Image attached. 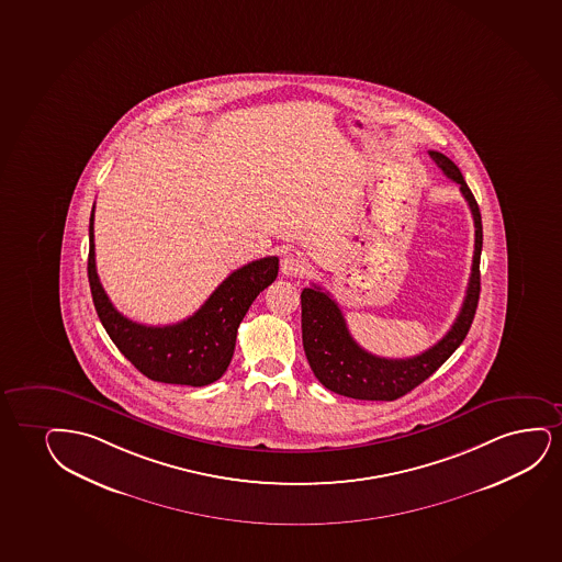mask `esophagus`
I'll return each mask as SVG.
<instances>
[{"label":"esophagus","mask_w":562,"mask_h":562,"mask_svg":"<svg viewBox=\"0 0 562 562\" xmlns=\"http://www.w3.org/2000/svg\"><path fill=\"white\" fill-rule=\"evenodd\" d=\"M304 271V263L300 260L299 256L292 255V252H284L281 256V273L286 278H296Z\"/></svg>","instance_id":"1"}]
</instances>
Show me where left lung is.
<instances>
[{"label":"left lung","instance_id":"1","mask_svg":"<svg viewBox=\"0 0 562 562\" xmlns=\"http://www.w3.org/2000/svg\"><path fill=\"white\" fill-rule=\"evenodd\" d=\"M429 157L441 169L445 177L460 184V192L468 201L473 224H475V250L469 276L468 291L462 310L456 317L454 325L435 346L419 356L408 359H385L372 356L362 349L353 336L349 335L348 325L341 310L328 292L317 284L304 289L302 300V341L307 362L313 374L327 390L335 391L344 397L361 401H395L431 376L435 370L454 353L458 346L465 340L469 327L475 317L479 292H481V250H483V222L481 211L473 193L463 180L462 172L439 151H429Z\"/></svg>","mask_w":562,"mask_h":562}]
</instances>
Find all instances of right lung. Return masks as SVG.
<instances>
[{"mask_svg":"<svg viewBox=\"0 0 562 562\" xmlns=\"http://www.w3.org/2000/svg\"><path fill=\"white\" fill-rule=\"evenodd\" d=\"M93 222L94 206L89 221V284L100 323L121 353L154 382L192 387L216 382L234 357L237 328L245 313L278 278V256H266L229 273L188 319L148 327L121 315L102 289L94 263Z\"/></svg>","mask_w":562,"mask_h":562,"instance_id":"right-lung-1","label":"right lung"}]
</instances>
